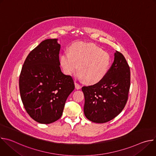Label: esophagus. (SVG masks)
<instances>
[{"mask_svg": "<svg viewBox=\"0 0 156 156\" xmlns=\"http://www.w3.org/2000/svg\"><path fill=\"white\" fill-rule=\"evenodd\" d=\"M75 88L76 89V90H80V89H81V85L76 82L75 83Z\"/></svg>", "mask_w": 156, "mask_h": 156, "instance_id": "obj_1", "label": "esophagus"}]
</instances>
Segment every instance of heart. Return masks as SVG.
Segmentation results:
<instances>
[{"instance_id": "heart-1", "label": "heart", "mask_w": 156, "mask_h": 156, "mask_svg": "<svg viewBox=\"0 0 156 156\" xmlns=\"http://www.w3.org/2000/svg\"><path fill=\"white\" fill-rule=\"evenodd\" d=\"M64 52L60 65L66 75H71L78 69L81 79L88 84L100 81L107 73L110 64L109 55L94 44L77 42Z\"/></svg>"}]
</instances>
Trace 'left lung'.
I'll list each match as a JSON object with an SVG mask.
<instances>
[{
	"label": "left lung",
	"instance_id": "8db88e82",
	"mask_svg": "<svg viewBox=\"0 0 156 156\" xmlns=\"http://www.w3.org/2000/svg\"><path fill=\"white\" fill-rule=\"evenodd\" d=\"M114 61L98 83L83 86L84 114L93 122L103 123L117 116L124 108L130 87L129 66L123 55L116 51Z\"/></svg>",
	"mask_w": 156,
	"mask_h": 156
}]
</instances>
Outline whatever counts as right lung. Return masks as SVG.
Returning a JSON list of instances; mask_svg holds the SVG:
<instances>
[{"label": "right lung", "instance_id": "right-lung-1", "mask_svg": "<svg viewBox=\"0 0 156 156\" xmlns=\"http://www.w3.org/2000/svg\"><path fill=\"white\" fill-rule=\"evenodd\" d=\"M60 45L57 39L42 41L27 56L19 79L22 102L36 122L49 124L58 120L75 84L60 67Z\"/></svg>", "mask_w": 156, "mask_h": 156}]
</instances>
